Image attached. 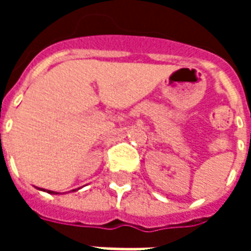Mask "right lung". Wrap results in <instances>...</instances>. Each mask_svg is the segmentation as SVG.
I'll return each instance as SVG.
<instances>
[{
    "label": "right lung",
    "mask_w": 251,
    "mask_h": 251,
    "mask_svg": "<svg viewBox=\"0 0 251 251\" xmlns=\"http://www.w3.org/2000/svg\"><path fill=\"white\" fill-rule=\"evenodd\" d=\"M47 192H50V194H55V192H53V191H47Z\"/></svg>",
    "instance_id": "right-lung-1"
}]
</instances>
